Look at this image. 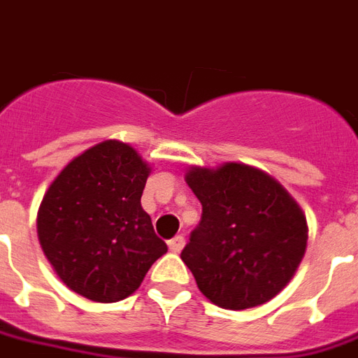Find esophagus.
Wrapping results in <instances>:
<instances>
[{"mask_svg":"<svg viewBox=\"0 0 358 358\" xmlns=\"http://www.w3.org/2000/svg\"><path fill=\"white\" fill-rule=\"evenodd\" d=\"M184 245H185V240L182 234H178V236H174V238L169 240V250L174 253L182 252V248H184Z\"/></svg>","mask_w":358,"mask_h":358,"instance_id":"esophagus-1","label":"esophagus"}]
</instances>
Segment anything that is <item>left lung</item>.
Segmentation results:
<instances>
[{"label": "left lung", "instance_id": "obj_1", "mask_svg": "<svg viewBox=\"0 0 358 358\" xmlns=\"http://www.w3.org/2000/svg\"><path fill=\"white\" fill-rule=\"evenodd\" d=\"M185 182L203 204L182 261L215 306L245 310L274 299L302 263L306 215L289 191L261 169L223 163L189 167Z\"/></svg>", "mask_w": 358, "mask_h": 358}]
</instances>
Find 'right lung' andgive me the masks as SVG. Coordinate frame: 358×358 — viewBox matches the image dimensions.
Returning a JSON list of instances; mask_svg holds the SVG:
<instances>
[{
  "label": "right lung",
  "mask_w": 358,
  "mask_h": 358,
  "mask_svg": "<svg viewBox=\"0 0 358 358\" xmlns=\"http://www.w3.org/2000/svg\"><path fill=\"white\" fill-rule=\"evenodd\" d=\"M150 173L133 146L110 138L84 150L52 180L37 212V236L71 291L103 304L124 300L167 253L141 206Z\"/></svg>",
  "instance_id": "right-lung-1"
}]
</instances>
